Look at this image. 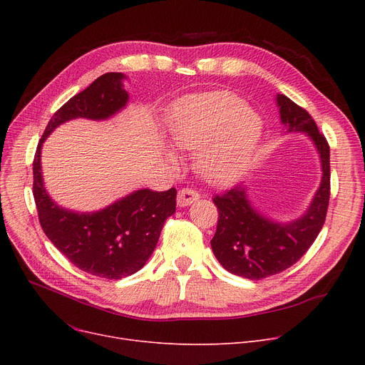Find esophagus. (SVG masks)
I'll list each match as a JSON object with an SVG mask.
<instances>
[{
    "label": "esophagus",
    "instance_id": "34e87169",
    "mask_svg": "<svg viewBox=\"0 0 365 365\" xmlns=\"http://www.w3.org/2000/svg\"><path fill=\"white\" fill-rule=\"evenodd\" d=\"M198 192L194 189H189V187H185L182 190H179L178 194V205L179 207H187L192 202H195L198 200Z\"/></svg>",
    "mask_w": 365,
    "mask_h": 365
}]
</instances>
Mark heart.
Wrapping results in <instances>:
<instances>
[{
  "label": "heart",
  "instance_id": "b5f03b06",
  "mask_svg": "<svg viewBox=\"0 0 365 365\" xmlns=\"http://www.w3.org/2000/svg\"><path fill=\"white\" fill-rule=\"evenodd\" d=\"M263 134L260 115L237 96L216 91L190 99L168 128L171 146L197 152L198 175L215 186L237 182L250 167Z\"/></svg>",
  "mask_w": 365,
  "mask_h": 365
}]
</instances>
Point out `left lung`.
Returning a JSON list of instances; mask_svg holds the SVG:
<instances>
[{"instance_id": "1", "label": "left lung", "mask_w": 365, "mask_h": 365, "mask_svg": "<svg viewBox=\"0 0 365 365\" xmlns=\"http://www.w3.org/2000/svg\"><path fill=\"white\" fill-rule=\"evenodd\" d=\"M282 134L303 133L315 146L321 165V180L304 212L289 222L263 215L248 195L247 185H238L217 195V229L212 250L227 272L262 279L294 264L314 244L327 215L330 198V146L315 121L303 108L284 94H277Z\"/></svg>"}]
</instances>
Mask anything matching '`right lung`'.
<instances>
[{
  "label": "right lung",
  "mask_w": 365,
  "mask_h": 365,
  "mask_svg": "<svg viewBox=\"0 0 365 365\" xmlns=\"http://www.w3.org/2000/svg\"><path fill=\"white\" fill-rule=\"evenodd\" d=\"M125 80L123 72H108L75 94L48 121L34 158V198L43 231L71 263L106 279L133 275L146 264L164 222L176 212V189H139L96 212H73L48 195L41 149L50 134L71 120L106 121L125 109L130 99Z\"/></svg>",
  "instance_id": "add662e5"
}]
</instances>
